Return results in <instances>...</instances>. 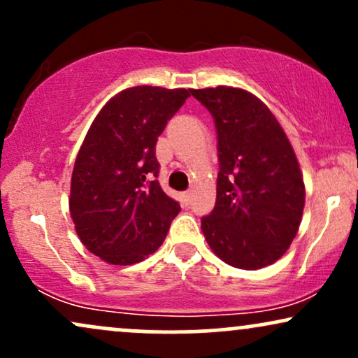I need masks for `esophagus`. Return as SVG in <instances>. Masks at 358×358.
<instances>
[{"label": "esophagus", "mask_w": 358, "mask_h": 358, "mask_svg": "<svg viewBox=\"0 0 358 358\" xmlns=\"http://www.w3.org/2000/svg\"><path fill=\"white\" fill-rule=\"evenodd\" d=\"M183 200H185V203H190V200H192V190H187L183 193Z\"/></svg>", "instance_id": "1"}]
</instances>
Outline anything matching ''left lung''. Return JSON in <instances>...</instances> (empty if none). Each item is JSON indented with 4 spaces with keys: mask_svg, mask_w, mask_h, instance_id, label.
<instances>
[{
    "mask_svg": "<svg viewBox=\"0 0 358 358\" xmlns=\"http://www.w3.org/2000/svg\"><path fill=\"white\" fill-rule=\"evenodd\" d=\"M212 114L219 176L213 210L202 217L208 245L239 269L276 262L291 245L305 207L296 155L268 106L242 89H190Z\"/></svg>",
    "mask_w": 358,
    "mask_h": 358,
    "instance_id": "left-lung-1",
    "label": "left lung"
}]
</instances>
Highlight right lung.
<instances>
[{
    "instance_id": "right-lung-1",
    "label": "right lung",
    "mask_w": 358,
    "mask_h": 358,
    "mask_svg": "<svg viewBox=\"0 0 358 358\" xmlns=\"http://www.w3.org/2000/svg\"><path fill=\"white\" fill-rule=\"evenodd\" d=\"M188 97L187 89H126L89 127L69 205L82 244L109 264H134L153 254L178 215L180 203L158 183L156 141Z\"/></svg>"
}]
</instances>
